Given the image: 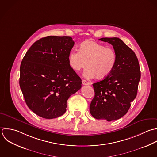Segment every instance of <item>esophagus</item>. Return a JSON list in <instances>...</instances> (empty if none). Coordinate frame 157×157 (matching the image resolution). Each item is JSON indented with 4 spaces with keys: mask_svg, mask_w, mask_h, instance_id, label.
<instances>
[{
    "mask_svg": "<svg viewBox=\"0 0 157 157\" xmlns=\"http://www.w3.org/2000/svg\"><path fill=\"white\" fill-rule=\"evenodd\" d=\"M82 83L83 85H89V82H88L87 81H86L84 80V79H82Z\"/></svg>",
    "mask_w": 157,
    "mask_h": 157,
    "instance_id": "34e87169",
    "label": "esophagus"
}]
</instances>
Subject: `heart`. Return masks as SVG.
Here are the masks:
<instances>
[{
  "label": "heart",
  "mask_w": 157,
  "mask_h": 157,
  "mask_svg": "<svg viewBox=\"0 0 157 157\" xmlns=\"http://www.w3.org/2000/svg\"><path fill=\"white\" fill-rule=\"evenodd\" d=\"M71 68L79 71L86 67L84 76L103 79L113 71L117 63V55L114 49L92 40L82 42L79 51H71L68 56Z\"/></svg>",
  "instance_id": "obj_1"
}]
</instances>
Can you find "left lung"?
<instances>
[{
    "instance_id": "8db88e82",
    "label": "left lung",
    "mask_w": 157,
    "mask_h": 157,
    "mask_svg": "<svg viewBox=\"0 0 157 157\" xmlns=\"http://www.w3.org/2000/svg\"><path fill=\"white\" fill-rule=\"evenodd\" d=\"M99 40L113 46L117 63L109 76L92 84L95 97L90 105V113L97 119L110 122L128 112L137 95L141 71L135 53L122 40L113 37Z\"/></svg>"
}]
</instances>
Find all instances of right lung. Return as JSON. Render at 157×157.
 <instances>
[{
  "instance_id": "right-lung-1",
  "label": "right lung",
  "mask_w": 157,
  "mask_h": 157,
  "mask_svg": "<svg viewBox=\"0 0 157 157\" xmlns=\"http://www.w3.org/2000/svg\"><path fill=\"white\" fill-rule=\"evenodd\" d=\"M74 44L70 36H48L35 41L22 59L20 88L27 106L40 117L63 115L68 98L81 87L68 62Z\"/></svg>"
}]
</instances>
